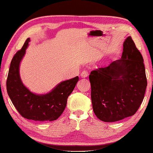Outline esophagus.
Wrapping results in <instances>:
<instances>
[{
    "label": "esophagus",
    "mask_w": 153,
    "mask_h": 153,
    "mask_svg": "<svg viewBox=\"0 0 153 153\" xmlns=\"http://www.w3.org/2000/svg\"><path fill=\"white\" fill-rule=\"evenodd\" d=\"M88 76V73L87 71H83L80 74V76L82 77H84H84H86Z\"/></svg>",
    "instance_id": "esophagus-1"
}]
</instances>
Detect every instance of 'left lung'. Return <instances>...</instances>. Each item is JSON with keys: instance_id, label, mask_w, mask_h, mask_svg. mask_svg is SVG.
I'll use <instances>...</instances> for the list:
<instances>
[{"instance_id": "left-lung-1", "label": "left lung", "mask_w": 153, "mask_h": 153, "mask_svg": "<svg viewBox=\"0 0 153 153\" xmlns=\"http://www.w3.org/2000/svg\"><path fill=\"white\" fill-rule=\"evenodd\" d=\"M94 113L103 122H116L135 114L147 86L143 57L131 37L123 43L121 59L89 76Z\"/></svg>"}]
</instances>
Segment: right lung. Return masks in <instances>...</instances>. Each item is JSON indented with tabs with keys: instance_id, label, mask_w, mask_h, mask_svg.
Returning a JSON list of instances; mask_svg holds the SVG:
<instances>
[{
	"instance_id": "add662e5",
	"label": "right lung",
	"mask_w": 153,
	"mask_h": 153,
	"mask_svg": "<svg viewBox=\"0 0 153 153\" xmlns=\"http://www.w3.org/2000/svg\"><path fill=\"white\" fill-rule=\"evenodd\" d=\"M30 42L28 38L23 47L12 59L7 80L9 98L22 116L35 121H52L62 114L68 97L79 80L78 76L61 82L49 93L35 94L24 86L20 76V65Z\"/></svg>"
}]
</instances>
